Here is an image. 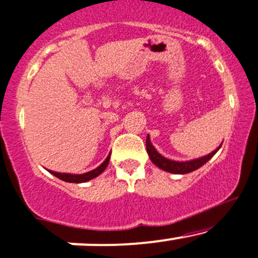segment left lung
<instances>
[{
    "label": "left lung",
    "instance_id": "left-lung-1",
    "mask_svg": "<svg viewBox=\"0 0 258 258\" xmlns=\"http://www.w3.org/2000/svg\"><path fill=\"white\" fill-rule=\"evenodd\" d=\"M146 146H147V153H148L152 163L155 164V165H157L158 168H160L161 170L171 172V174H187V172L197 170L198 168L205 165L209 159H212L213 155L219 151L222 144L218 147L216 151L209 153L208 155H205V157L198 158V159L189 160V161H175V160H170L164 158L163 155L159 154V153L157 152V149L153 147V144L151 143V140H149V136H147Z\"/></svg>",
    "mask_w": 258,
    "mask_h": 258
}]
</instances>
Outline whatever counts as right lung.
<instances>
[{
  "label": "right lung",
  "mask_w": 258,
  "mask_h": 258,
  "mask_svg": "<svg viewBox=\"0 0 258 258\" xmlns=\"http://www.w3.org/2000/svg\"><path fill=\"white\" fill-rule=\"evenodd\" d=\"M109 161H110V154L107 155V158L105 160H104V163L101 164V165H99L97 169H94V170L86 172V174L75 175V174H64V172H56V171H51V170H49V171L53 175V176L58 177L60 180L66 181V182L81 183V182H86V181H89V180L94 179V177L99 176L101 172L105 170L107 164H109Z\"/></svg>",
  "instance_id": "1"
}]
</instances>
